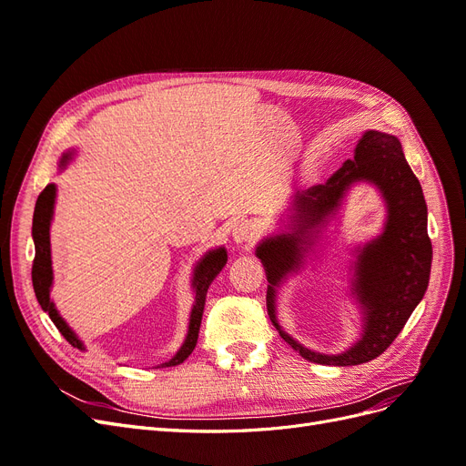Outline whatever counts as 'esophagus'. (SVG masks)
I'll use <instances>...</instances> for the list:
<instances>
[{"mask_svg":"<svg viewBox=\"0 0 466 466\" xmlns=\"http://www.w3.org/2000/svg\"><path fill=\"white\" fill-rule=\"evenodd\" d=\"M231 237L237 245H250L252 241H257V229L248 219H241L233 225Z\"/></svg>","mask_w":466,"mask_h":466,"instance_id":"esophagus-1","label":"esophagus"}]
</instances>
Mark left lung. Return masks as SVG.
Segmentation results:
<instances>
[{
	"instance_id": "left-lung-1",
	"label": "left lung",
	"mask_w": 466,
	"mask_h": 466,
	"mask_svg": "<svg viewBox=\"0 0 466 466\" xmlns=\"http://www.w3.org/2000/svg\"><path fill=\"white\" fill-rule=\"evenodd\" d=\"M370 179L384 192L390 206V219L384 235L362 251L359 259L357 292L366 305V332L362 340L346 355L322 357L295 343L275 322V286L288 271L300 263L303 244L310 229L326 217L351 181ZM295 228L278 235L257 248L266 278L268 315L279 336L299 356L322 365H360L371 361L394 342L416 305L424 298L431 270V241L428 235V208L420 180L408 165L402 146L394 136L370 130L356 147L354 159H348L324 182L295 196Z\"/></svg>"
}]
</instances>
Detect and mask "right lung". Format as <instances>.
<instances>
[{
    "mask_svg": "<svg viewBox=\"0 0 466 466\" xmlns=\"http://www.w3.org/2000/svg\"><path fill=\"white\" fill-rule=\"evenodd\" d=\"M54 196H56V187L48 185L45 190L38 194V200L35 206V216H33V238H35V260H33V288L36 293V299L42 307V311H46L52 322L56 324V329L60 330V334L66 338V340L72 344L74 348L83 350L81 342L77 340V336L72 332V329L67 327L64 319L56 311L54 303L50 301V286H52V260H50V219H52V208H54ZM228 262V252L225 248L211 250L202 258V262L196 266L194 270V291H196V303L190 315V327H188V336L185 344L178 350V354L171 360L163 363V368H171V365H178L185 361L192 350L196 348V342H198V332H200V322H202V313H204V303H206V293L221 268Z\"/></svg>",
    "mask_w": 466,
    "mask_h": 466,
    "instance_id": "right-lung-1",
    "label": "right lung"
}]
</instances>
